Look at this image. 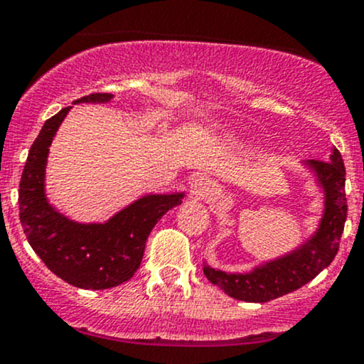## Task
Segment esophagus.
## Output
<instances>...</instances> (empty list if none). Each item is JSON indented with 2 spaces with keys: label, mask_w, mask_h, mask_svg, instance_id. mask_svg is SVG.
Listing matches in <instances>:
<instances>
[{
  "label": "esophagus",
  "mask_w": 364,
  "mask_h": 364,
  "mask_svg": "<svg viewBox=\"0 0 364 364\" xmlns=\"http://www.w3.org/2000/svg\"><path fill=\"white\" fill-rule=\"evenodd\" d=\"M212 190H214V183H212V179L205 176V174H200V176H196L193 181H191L190 193L195 200H200V198H205Z\"/></svg>",
  "instance_id": "obj_1"
}]
</instances>
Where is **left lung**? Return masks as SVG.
I'll use <instances>...</instances> for the list:
<instances>
[{
    "mask_svg": "<svg viewBox=\"0 0 364 364\" xmlns=\"http://www.w3.org/2000/svg\"><path fill=\"white\" fill-rule=\"evenodd\" d=\"M308 166L315 171L325 191V212L320 228L298 250L263 263L250 274H225L208 265L203 267L208 281L231 298L248 303H267L281 298L315 279L336 258L348 217L344 162L339 150L333 149L330 161H308Z\"/></svg>",
    "mask_w": 364,
    "mask_h": 364,
    "instance_id": "obj_1",
    "label": "left lung"
}]
</instances>
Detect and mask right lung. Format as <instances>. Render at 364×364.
Segmentation results:
<instances>
[{
  "label": "right lung",
  "instance_id": "obj_1",
  "mask_svg": "<svg viewBox=\"0 0 364 364\" xmlns=\"http://www.w3.org/2000/svg\"><path fill=\"white\" fill-rule=\"evenodd\" d=\"M111 94H89L75 102H107ZM72 106L44 123L28 150L20 179L18 210L27 241L54 275L82 289H109L139 270L145 241L183 193L147 195L118 212L106 224H78L49 205L44 169L54 133Z\"/></svg>",
  "mask_w": 364,
  "mask_h": 364
}]
</instances>
